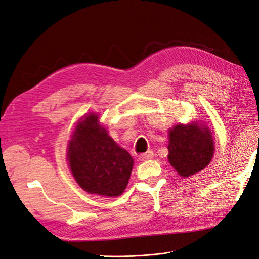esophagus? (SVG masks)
Segmentation results:
<instances>
[{
	"label": "esophagus",
	"instance_id": "esophagus-1",
	"mask_svg": "<svg viewBox=\"0 0 259 259\" xmlns=\"http://www.w3.org/2000/svg\"><path fill=\"white\" fill-rule=\"evenodd\" d=\"M153 158V152L152 151H148L146 153H143L139 155V160L140 161H148V160H151Z\"/></svg>",
	"mask_w": 259,
	"mask_h": 259
}]
</instances>
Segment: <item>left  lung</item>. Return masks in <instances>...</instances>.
Wrapping results in <instances>:
<instances>
[{
    "label": "left lung",
    "mask_w": 259,
    "mask_h": 259,
    "mask_svg": "<svg viewBox=\"0 0 259 259\" xmlns=\"http://www.w3.org/2000/svg\"><path fill=\"white\" fill-rule=\"evenodd\" d=\"M168 161L177 173L189 177L202 170L214 154V143L207 127L203 125H176L169 131Z\"/></svg>",
    "instance_id": "1"
}]
</instances>
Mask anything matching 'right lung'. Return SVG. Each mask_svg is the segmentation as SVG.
Returning a JSON list of instances; mask_svg holds the SVG:
<instances>
[{
    "mask_svg": "<svg viewBox=\"0 0 259 259\" xmlns=\"http://www.w3.org/2000/svg\"><path fill=\"white\" fill-rule=\"evenodd\" d=\"M68 160L77 184L86 192L105 197H117L124 191L134 164L131 154L116 145L93 113L76 124Z\"/></svg>",
    "mask_w": 259,
    "mask_h": 259,
    "instance_id": "obj_1",
    "label": "right lung"
}]
</instances>
